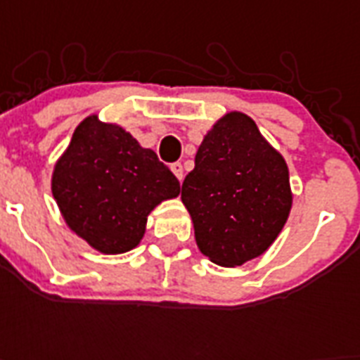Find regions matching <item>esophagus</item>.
Wrapping results in <instances>:
<instances>
[{
  "label": "esophagus",
  "instance_id": "1",
  "mask_svg": "<svg viewBox=\"0 0 360 360\" xmlns=\"http://www.w3.org/2000/svg\"><path fill=\"white\" fill-rule=\"evenodd\" d=\"M172 172H174V175L177 177V179L183 181V177H185V174H183V164L181 162L172 164Z\"/></svg>",
  "mask_w": 360,
  "mask_h": 360
}]
</instances>
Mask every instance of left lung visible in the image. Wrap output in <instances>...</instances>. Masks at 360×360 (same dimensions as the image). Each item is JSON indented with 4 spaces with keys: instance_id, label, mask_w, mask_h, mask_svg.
Segmentation results:
<instances>
[{
    "instance_id": "8db88e82",
    "label": "left lung",
    "mask_w": 360,
    "mask_h": 360,
    "mask_svg": "<svg viewBox=\"0 0 360 360\" xmlns=\"http://www.w3.org/2000/svg\"><path fill=\"white\" fill-rule=\"evenodd\" d=\"M194 164L181 200L200 252L222 267L262 256L284 228L293 202L284 157L248 115L230 112L203 136Z\"/></svg>"
}]
</instances>
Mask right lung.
I'll return each mask as SVG.
<instances>
[{"label":"right lung","mask_w":360,"mask_h":360,"mask_svg":"<svg viewBox=\"0 0 360 360\" xmlns=\"http://www.w3.org/2000/svg\"><path fill=\"white\" fill-rule=\"evenodd\" d=\"M179 192V181L157 153L97 115L76 127L52 174L53 200L67 226L103 254L140 245L149 213Z\"/></svg>","instance_id":"1"}]
</instances>
